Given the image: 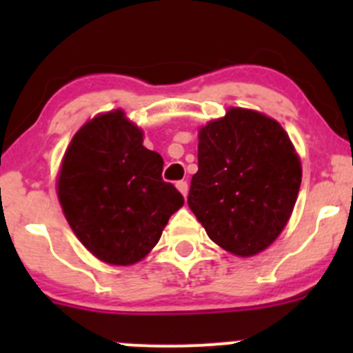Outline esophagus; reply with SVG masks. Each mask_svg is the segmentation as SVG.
Here are the masks:
<instances>
[{"label": "esophagus", "mask_w": 353, "mask_h": 353, "mask_svg": "<svg viewBox=\"0 0 353 353\" xmlns=\"http://www.w3.org/2000/svg\"><path fill=\"white\" fill-rule=\"evenodd\" d=\"M176 188L181 191L183 196H188V191H190V186H188V181H177Z\"/></svg>", "instance_id": "1"}]
</instances>
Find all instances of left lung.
<instances>
[{
    "mask_svg": "<svg viewBox=\"0 0 353 353\" xmlns=\"http://www.w3.org/2000/svg\"><path fill=\"white\" fill-rule=\"evenodd\" d=\"M198 172L188 205L210 239L249 258L287 225L302 179L301 159L280 123L230 108L199 130Z\"/></svg>",
    "mask_w": 353,
    "mask_h": 353,
    "instance_id": "1",
    "label": "left lung"
}]
</instances>
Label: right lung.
I'll return each mask as SVG.
<instances>
[{"label": "right lung", "instance_id": "add662e5", "mask_svg": "<svg viewBox=\"0 0 353 353\" xmlns=\"http://www.w3.org/2000/svg\"><path fill=\"white\" fill-rule=\"evenodd\" d=\"M163 160L121 109L85 123L63 157L58 198L80 243L101 261L143 259L184 198L162 179Z\"/></svg>", "mask_w": 353, "mask_h": 353}]
</instances>
